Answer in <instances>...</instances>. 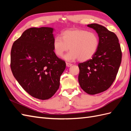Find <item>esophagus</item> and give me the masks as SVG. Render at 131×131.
I'll return each instance as SVG.
<instances>
[{"label":"esophagus","mask_w":131,"mask_h":131,"mask_svg":"<svg viewBox=\"0 0 131 131\" xmlns=\"http://www.w3.org/2000/svg\"><path fill=\"white\" fill-rule=\"evenodd\" d=\"M66 66H67L68 67H70V66H71L72 65H73V64H71L70 63H69V62H66Z\"/></svg>","instance_id":"1"}]
</instances>
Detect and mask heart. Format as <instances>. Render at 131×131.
<instances>
[{
	"label": "heart",
	"mask_w": 131,
	"mask_h": 131,
	"mask_svg": "<svg viewBox=\"0 0 131 131\" xmlns=\"http://www.w3.org/2000/svg\"><path fill=\"white\" fill-rule=\"evenodd\" d=\"M99 47V38L96 33L81 29L66 30L61 37H55L53 41V49L58 57L63 56L70 49V51L64 56L68 61L90 60L95 54Z\"/></svg>",
	"instance_id": "1"
}]
</instances>
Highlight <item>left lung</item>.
Returning <instances> with one entry per match:
<instances>
[{"label":"left lung","instance_id":"obj_1","mask_svg":"<svg viewBox=\"0 0 131 131\" xmlns=\"http://www.w3.org/2000/svg\"><path fill=\"white\" fill-rule=\"evenodd\" d=\"M87 26L95 30L98 34L99 47L91 59L78 64V81L86 93L95 94L106 91L114 82L121 63L122 53L114 32L97 24Z\"/></svg>","mask_w":131,"mask_h":131}]
</instances>
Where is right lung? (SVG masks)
Returning <instances> with one entry per match:
<instances>
[{
    "mask_svg": "<svg viewBox=\"0 0 131 131\" xmlns=\"http://www.w3.org/2000/svg\"><path fill=\"white\" fill-rule=\"evenodd\" d=\"M53 29L41 27L26 30L13 43L10 52V69L13 76L30 95L49 99L60 87L65 61L53 49Z\"/></svg>",
    "mask_w": 131,
    "mask_h": 131,
    "instance_id": "add662e5",
    "label": "right lung"
}]
</instances>
